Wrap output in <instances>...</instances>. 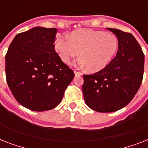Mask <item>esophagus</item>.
<instances>
[{
  "label": "esophagus",
  "instance_id": "1",
  "mask_svg": "<svg viewBox=\"0 0 148 148\" xmlns=\"http://www.w3.org/2000/svg\"><path fill=\"white\" fill-rule=\"evenodd\" d=\"M74 74H75V76L78 77V76H81V75H82V73L81 72H79V71H74Z\"/></svg>",
  "mask_w": 148,
  "mask_h": 148
}]
</instances>
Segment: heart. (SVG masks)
<instances>
[{"mask_svg": "<svg viewBox=\"0 0 148 148\" xmlns=\"http://www.w3.org/2000/svg\"><path fill=\"white\" fill-rule=\"evenodd\" d=\"M118 40L112 34L102 31L82 29L72 32L71 37L58 35L55 47L61 60L69 62L80 54L74 61L77 67H88L90 71L103 69L112 60L118 49Z\"/></svg>", "mask_w": 148, "mask_h": 148, "instance_id": "obj_1", "label": "heart"}]
</instances>
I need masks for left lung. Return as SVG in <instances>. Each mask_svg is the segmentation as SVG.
<instances>
[{"mask_svg": "<svg viewBox=\"0 0 148 148\" xmlns=\"http://www.w3.org/2000/svg\"><path fill=\"white\" fill-rule=\"evenodd\" d=\"M108 30L117 36V54L103 69L84 75L82 86L86 104L101 113L117 111L130 103L140 88L145 66L142 49L131 34Z\"/></svg>", "mask_w": 148, "mask_h": 148, "instance_id": "left-lung-1", "label": "left lung"}]
</instances>
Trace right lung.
<instances>
[{
  "instance_id": "add662e5",
  "label": "right lung",
  "mask_w": 148,
  "mask_h": 148,
  "mask_svg": "<svg viewBox=\"0 0 148 148\" xmlns=\"http://www.w3.org/2000/svg\"><path fill=\"white\" fill-rule=\"evenodd\" d=\"M58 30L35 27L15 36L5 56L6 79L15 99L34 111L61 102L74 71L54 50Z\"/></svg>"
}]
</instances>
